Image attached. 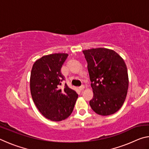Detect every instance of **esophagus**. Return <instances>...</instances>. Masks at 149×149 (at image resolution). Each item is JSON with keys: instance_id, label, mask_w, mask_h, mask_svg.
<instances>
[{"instance_id": "1", "label": "esophagus", "mask_w": 149, "mask_h": 149, "mask_svg": "<svg viewBox=\"0 0 149 149\" xmlns=\"http://www.w3.org/2000/svg\"><path fill=\"white\" fill-rule=\"evenodd\" d=\"M84 88H85V86H84V85H81V86H80V87H79V90L82 91V90H84Z\"/></svg>"}]
</instances>
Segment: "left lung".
I'll return each instance as SVG.
<instances>
[{"instance_id":"obj_1","label":"left lung","mask_w":149,"mask_h":149,"mask_svg":"<svg viewBox=\"0 0 149 149\" xmlns=\"http://www.w3.org/2000/svg\"><path fill=\"white\" fill-rule=\"evenodd\" d=\"M83 52L93 92L91 107L101 116L114 114L122 107L129 85L124 60L114 50L105 48L85 50Z\"/></svg>"}]
</instances>
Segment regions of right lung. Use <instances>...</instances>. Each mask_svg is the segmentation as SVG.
<instances>
[{
    "label": "right lung",
    "mask_w": 149,
    "mask_h": 149,
    "mask_svg": "<svg viewBox=\"0 0 149 149\" xmlns=\"http://www.w3.org/2000/svg\"><path fill=\"white\" fill-rule=\"evenodd\" d=\"M68 54L55 53L46 55L35 61L30 77V90L33 100L42 116L54 122L69 117L78 97L75 91L65 84L61 73Z\"/></svg>",
    "instance_id": "obj_1"
}]
</instances>
